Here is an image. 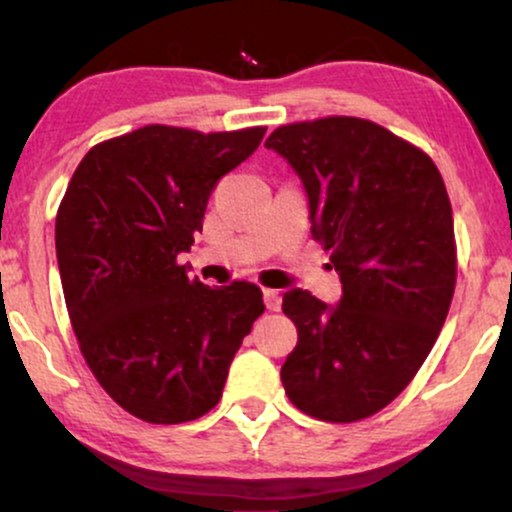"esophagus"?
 Masks as SVG:
<instances>
[{
  "label": "esophagus",
  "mask_w": 512,
  "mask_h": 512,
  "mask_svg": "<svg viewBox=\"0 0 512 512\" xmlns=\"http://www.w3.org/2000/svg\"><path fill=\"white\" fill-rule=\"evenodd\" d=\"M264 303H267L269 310L281 308V293L276 289H264Z\"/></svg>",
  "instance_id": "obj_1"
}]
</instances>
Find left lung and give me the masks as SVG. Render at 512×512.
<instances>
[{"label":"left lung","instance_id":"8db88e82","mask_svg":"<svg viewBox=\"0 0 512 512\" xmlns=\"http://www.w3.org/2000/svg\"><path fill=\"white\" fill-rule=\"evenodd\" d=\"M303 182L310 231L342 281L337 305L284 293L298 344L281 383L322 421L366 419L395 399L436 344L455 291L445 182L424 151L358 117L274 129L264 142Z\"/></svg>","mask_w":512,"mask_h":512}]
</instances>
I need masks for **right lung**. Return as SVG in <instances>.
Segmentation results:
<instances>
[{
    "mask_svg": "<svg viewBox=\"0 0 512 512\" xmlns=\"http://www.w3.org/2000/svg\"><path fill=\"white\" fill-rule=\"evenodd\" d=\"M264 132L149 125L93 146L69 180L55 223L69 320L91 373L137 419L182 424L214 409L264 313L260 286L211 289L178 264L214 185Z\"/></svg>",
    "mask_w": 512,
    "mask_h": 512,
    "instance_id": "1",
    "label": "right lung"
}]
</instances>
